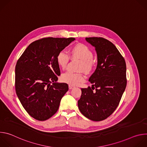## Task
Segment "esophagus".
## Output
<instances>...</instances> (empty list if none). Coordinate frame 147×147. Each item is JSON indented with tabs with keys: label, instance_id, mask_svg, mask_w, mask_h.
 <instances>
[{
	"label": "esophagus",
	"instance_id": "34e87169",
	"mask_svg": "<svg viewBox=\"0 0 147 147\" xmlns=\"http://www.w3.org/2000/svg\"><path fill=\"white\" fill-rule=\"evenodd\" d=\"M75 88V87L73 86H71V85H69V88L70 90H71V89H73V88Z\"/></svg>",
	"mask_w": 147,
	"mask_h": 147
}]
</instances>
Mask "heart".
Masks as SVG:
<instances>
[{"instance_id": "heart-1", "label": "heart", "mask_w": 147, "mask_h": 147, "mask_svg": "<svg viewBox=\"0 0 147 147\" xmlns=\"http://www.w3.org/2000/svg\"><path fill=\"white\" fill-rule=\"evenodd\" d=\"M69 55L73 59L81 60L79 65V70L84 71L87 74L91 73L95 67V63L93 60L94 53L92 50L87 45L78 44L74 45L69 51ZM70 61V56L63 51H60L56 55V62L62 69H65ZM62 82L69 84L71 86H76L83 82L85 78L82 73H74L66 71L61 76Z\"/></svg>"}]
</instances>
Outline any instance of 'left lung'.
I'll return each mask as SVG.
<instances>
[{
  "label": "left lung",
  "instance_id": "1",
  "mask_svg": "<svg viewBox=\"0 0 147 147\" xmlns=\"http://www.w3.org/2000/svg\"><path fill=\"white\" fill-rule=\"evenodd\" d=\"M86 39L95 48L98 65L89 79L92 88H81L78 107L84 116L99 121L110 116L119 105L127 85L126 65L118 49L108 39L102 37Z\"/></svg>",
  "mask_w": 147,
  "mask_h": 147
}]
</instances>
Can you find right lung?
<instances>
[{
  "mask_svg": "<svg viewBox=\"0 0 147 147\" xmlns=\"http://www.w3.org/2000/svg\"><path fill=\"white\" fill-rule=\"evenodd\" d=\"M74 39L71 37L38 39L29 45L17 61V95L27 112L37 120H47L55 115L69 90L67 84L56 82L60 75L56 55Z\"/></svg>",
  "mask_w": 147,
  "mask_h": 147,
  "instance_id": "add662e5",
  "label": "right lung"
}]
</instances>
